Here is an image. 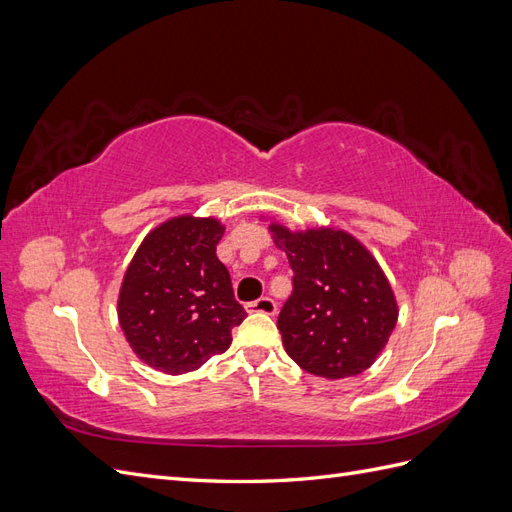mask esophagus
I'll return each instance as SVG.
<instances>
[{
    "instance_id": "34e87169",
    "label": "esophagus",
    "mask_w": 512,
    "mask_h": 512,
    "mask_svg": "<svg viewBox=\"0 0 512 512\" xmlns=\"http://www.w3.org/2000/svg\"><path fill=\"white\" fill-rule=\"evenodd\" d=\"M245 309H247V312H250V314L275 316V314H277V303H275L273 299H269V297H260V299L252 301V303H247Z\"/></svg>"
}]
</instances>
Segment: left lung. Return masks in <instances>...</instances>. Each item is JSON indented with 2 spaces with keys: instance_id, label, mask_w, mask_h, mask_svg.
Segmentation results:
<instances>
[{
  "instance_id": "1",
  "label": "left lung",
  "mask_w": 512,
  "mask_h": 512,
  "mask_svg": "<svg viewBox=\"0 0 512 512\" xmlns=\"http://www.w3.org/2000/svg\"><path fill=\"white\" fill-rule=\"evenodd\" d=\"M269 232L294 271L277 318L288 356L320 378L359 376L374 365L399 316L378 260L339 228L294 232L273 222Z\"/></svg>"
}]
</instances>
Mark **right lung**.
Instances as JSON below:
<instances>
[{"label":"right lung","mask_w":512,"mask_h":512,"mask_svg":"<svg viewBox=\"0 0 512 512\" xmlns=\"http://www.w3.org/2000/svg\"><path fill=\"white\" fill-rule=\"evenodd\" d=\"M222 235L220 220L177 215L138 245L119 288L117 316L149 367L170 376L203 367L228 350L232 329L247 316L215 254Z\"/></svg>","instance_id":"right-lung-1"}]
</instances>
